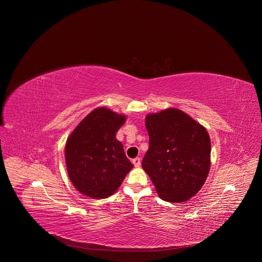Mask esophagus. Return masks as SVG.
<instances>
[{
    "label": "esophagus",
    "mask_w": 262,
    "mask_h": 262,
    "mask_svg": "<svg viewBox=\"0 0 262 262\" xmlns=\"http://www.w3.org/2000/svg\"><path fill=\"white\" fill-rule=\"evenodd\" d=\"M133 164L135 165V167H140L141 166V159L140 158H135L133 160Z\"/></svg>",
    "instance_id": "34e87169"
}]
</instances>
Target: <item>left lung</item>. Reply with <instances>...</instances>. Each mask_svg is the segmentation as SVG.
Listing matches in <instances>:
<instances>
[{"mask_svg":"<svg viewBox=\"0 0 262 262\" xmlns=\"http://www.w3.org/2000/svg\"><path fill=\"white\" fill-rule=\"evenodd\" d=\"M149 148L142 161L159 197L184 202L203 186L210 169V138L206 128L176 107L148 114Z\"/></svg>","mask_w":262,"mask_h":262,"instance_id":"obj_1","label":"left lung"}]
</instances>
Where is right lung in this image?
<instances>
[{
	"mask_svg": "<svg viewBox=\"0 0 262 262\" xmlns=\"http://www.w3.org/2000/svg\"><path fill=\"white\" fill-rule=\"evenodd\" d=\"M126 116L107 107L94 108L68 136L65 163L73 186L81 194L103 199L113 195L134 165L116 139Z\"/></svg>",
	"mask_w": 262,
	"mask_h": 262,
	"instance_id": "add662e5",
	"label": "right lung"
}]
</instances>
